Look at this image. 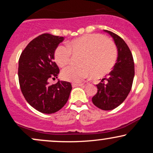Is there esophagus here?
Segmentation results:
<instances>
[{"label":"esophagus","mask_w":153,"mask_h":153,"mask_svg":"<svg viewBox=\"0 0 153 153\" xmlns=\"http://www.w3.org/2000/svg\"><path fill=\"white\" fill-rule=\"evenodd\" d=\"M84 84L82 83H73L72 86L73 87H78V86H83Z\"/></svg>","instance_id":"obj_1"}]
</instances>
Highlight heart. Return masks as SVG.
<instances>
[{"mask_svg":"<svg viewBox=\"0 0 153 153\" xmlns=\"http://www.w3.org/2000/svg\"><path fill=\"white\" fill-rule=\"evenodd\" d=\"M71 54L78 58V67H68L61 73L63 80L80 82L93 74L101 78L109 73L117 59L115 45L101 34H85L58 46L54 52V59L59 68H65L71 61Z\"/></svg>","mask_w":153,"mask_h":153,"instance_id":"b5f03b06","label":"heart"}]
</instances>
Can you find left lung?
I'll use <instances>...</instances> for the list:
<instances>
[{"label": "left lung", "mask_w": 153, "mask_h": 153, "mask_svg": "<svg viewBox=\"0 0 153 153\" xmlns=\"http://www.w3.org/2000/svg\"><path fill=\"white\" fill-rule=\"evenodd\" d=\"M111 36L117 48V62L113 70L96 85L98 91L92 98L93 103L102 110L117 108L127 97L134 77L132 54L125 42L110 31L103 30Z\"/></svg>", "instance_id": "obj_1"}]
</instances>
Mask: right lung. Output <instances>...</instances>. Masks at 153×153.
Returning <instances> with one entry per match:
<instances>
[{"instance_id": "1", "label": "right lung", "mask_w": 153, "mask_h": 153, "mask_svg": "<svg viewBox=\"0 0 153 153\" xmlns=\"http://www.w3.org/2000/svg\"><path fill=\"white\" fill-rule=\"evenodd\" d=\"M63 36L43 34L29 43L19 60L21 90L28 103L43 114H53L69 99L71 82L59 80L50 85V78H57L59 69L54 62V52Z\"/></svg>"}]
</instances>
